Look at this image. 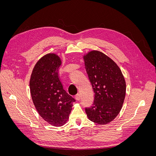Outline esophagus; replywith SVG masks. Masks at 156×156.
<instances>
[{
    "label": "esophagus",
    "mask_w": 156,
    "mask_h": 156,
    "mask_svg": "<svg viewBox=\"0 0 156 156\" xmlns=\"http://www.w3.org/2000/svg\"><path fill=\"white\" fill-rule=\"evenodd\" d=\"M75 98H76V100L77 101H80V99H81V96H80V94H77L76 95V96H75Z\"/></svg>",
    "instance_id": "esophagus-1"
}]
</instances>
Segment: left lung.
I'll return each instance as SVG.
<instances>
[{
  "label": "left lung",
  "instance_id": "left-lung-1",
  "mask_svg": "<svg viewBox=\"0 0 156 156\" xmlns=\"http://www.w3.org/2000/svg\"><path fill=\"white\" fill-rule=\"evenodd\" d=\"M87 73L94 93L92 106L86 108L91 121L106 124L119 113L126 95V82L117 64L97 50L84 56Z\"/></svg>",
  "mask_w": 156,
  "mask_h": 156
}]
</instances>
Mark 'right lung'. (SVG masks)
Here are the masks:
<instances>
[{"mask_svg": "<svg viewBox=\"0 0 156 156\" xmlns=\"http://www.w3.org/2000/svg\"><path fill=\"white\" fill-rule=\"evenodd\" d=\"M61 63L55 53L44 55L35 65L30 80L32 98L38 114L54 126L66 123L75 101L63 89L60 80Z\"/></svg>", "mask_w": 156, "mask_h": 156, "instance_id": "obj_1", "label": "right lung"}]
</instances>
